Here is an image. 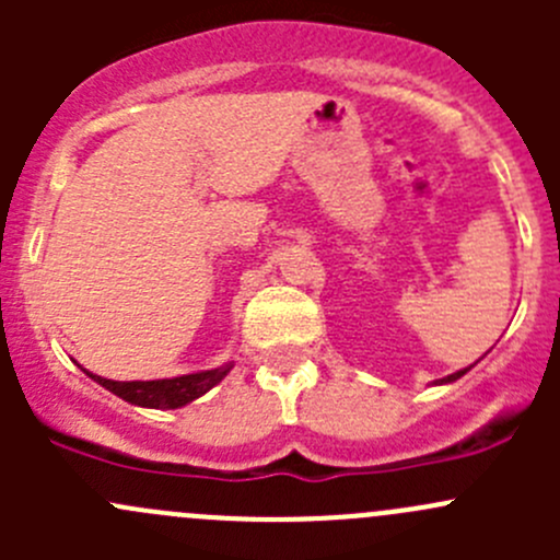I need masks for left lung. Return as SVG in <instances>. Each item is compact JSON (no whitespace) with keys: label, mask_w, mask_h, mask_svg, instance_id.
Returning a JSON list of instances; mask_svg holds the SVG:
<instances>
[{"label":"left lung","mask_w":560,"mask_h":560,"mask_svg":"<svg viewBox=\"0 0 560 560\" xmlns=\"http://www.w3.org/2000/svg\"><path fill=\"white\" fill-rule=\"evenodd\" d=\"M468 369H471V365H468ZM468 369H463V371H455V374H450V376H444V380H436V385H447V382H455V380H460L463 374H466Z\"/></svg>","instance_id":"left-lung-1"}]
</instances>
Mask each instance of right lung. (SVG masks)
<instances>
[{
	"mask_svg": "<svg viewBox=\"0 0 560 560\" xmlns=\"http://www.w3.org/2000/svg\"><path fill=\"white\" fill-rule=\"evenodd\" d=\"M233 363H224L219 369L211 371H197V374H184L173 376V380H154V382H113L103 380L97 374L92 376L94 382H100L105 389H110L113 395H118L121 400L135 406H145V409H180V406L191 404L195 398L206 395L208 389L224 380L230 374Z\"/></svg>",
	"mask_w": 560,
	"mask_h": 560,
	"instance_id": "right-lung-1",
	"label": "right lung"
}]
</instances>
